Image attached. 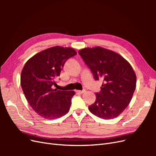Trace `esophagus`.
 I'll return each mask as SVG.
<instances>
[{
	"label": "esophagus",
	"instance_id": "esophagus-1",
	"mask_svg": "<svg viewBox=\"0 0 156 156\" xmlns=\"http://www.w3.org/2000/svg\"><path fill=\"white\" fill-rule=\"evenodd\" d=\"M75 92H76L78 94H83V93H84V92H85V90H76Z\"/></svg>",
	"mask_w": 156,
	"mask_h": 156
}]
</instances>
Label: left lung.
I'll return each mask as SVG.
<instances>
[{
    "mask_svg": "<svg viewBox=\"0 0 156 156\" xmlns=\"http://www.w3.org/2000/svg\"><path fill=\"white\" fill-rule=\"evenodd\" d=\"M94 79L103 80L96 100L88 106L93 115L103 119L117 117L129 105L136 88V75L130 64L118 53L101 47L79 51Z\"/></svg>",
    "mask_w": 156,
    "mask_h": 156,
    "instance_id": "obj_1",
    "label": "left lung"
}]
</instances>
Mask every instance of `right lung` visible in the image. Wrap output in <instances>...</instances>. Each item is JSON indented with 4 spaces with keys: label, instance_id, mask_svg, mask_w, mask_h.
I'll list each match as a JSON object with an SVG mask.
<instances>
[{
    "label": "right lung",
    "instance_id": "obj_1",
    "mask_svg": "<svg viewBox=\"0 0 156 156\" xmlns=\"http://www.w3.org/2000/svg\"><path fill=\"white\" fill-rule=\"evenodd\" d=\"M77 53L70 48L55 46L36 54L27 61L21 75V85L29 105L45 119L65 115L72 104L74 91L53 89L68 58Z\"/></svg>",
    "mask_w": 156,
    "mask_h": 156
}]
</instances>
